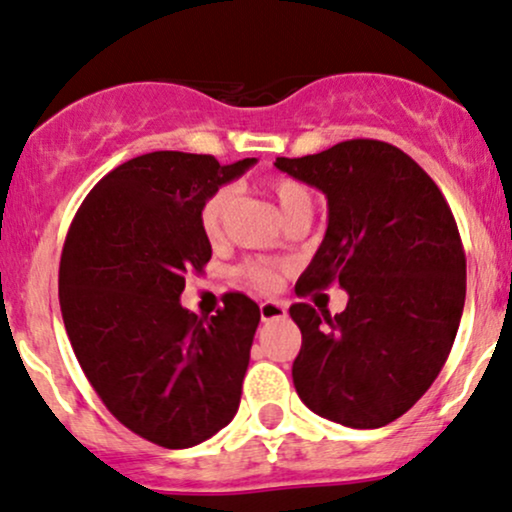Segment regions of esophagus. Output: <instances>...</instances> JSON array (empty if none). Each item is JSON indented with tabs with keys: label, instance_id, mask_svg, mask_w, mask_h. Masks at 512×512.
<instances>
[{
	"label": "esophagus",
	"instance_id": "1",
	"mask_svg": "<svg viewBox=\"0 0 512 512\" xmlns=\"http://www.w3.org/2000/svg\"><path fill=\"white\" fill-rule=\"evenodd\" d=\"M287 314V307L283 302H275V300H266L261 302V319L263 321H271V319H283Z\"/></svg>",
	"mask_w": 512,
	"mask_h": 512
}]
</instances>
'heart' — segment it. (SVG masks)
I'll return each instance as SVG.
<instances>
[{
    "mask_svg": "<svg viewBox=\"0 0 512 512\" xmlns=\"http://www.w3.org/2000/svg\"><path fill=\"white\" fill-rule=\"evenodd\" d=\"M268 191L275 198V205H278L280 215H287L295 208H300L302 203H309V195L297 181L292 179H273L268 183ZM234 193L232 188L220 186L215 188L208 198L200 203L198 210V225L203 237L210 241V244H217L225 234V220L227 212L232 208ZM285 263L278 261H261V258H249V261L239 263L234 275L244 283L246 287H254L258 292H271L278 290L280 283H283V273H285Z\"/></svg>",
    "mask_w": 512,
    "mask_h": 512,
    "instance_id": "obj_1",
    "label": "heart"
}]
</instances>
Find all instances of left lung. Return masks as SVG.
I'll use <instances>...</instances> for the list:
<instances>
[{
  "label": "left lung",
  "mask_w": 512,
  "mask_h": 512,
  "mask_svg": "<svg viewBox=\"0 0 512 512\" xmlns=\"http://www.w3.org/2000/svg\"><path fill=\"white\" fill-rule=\"evenodd\" d=\"M275 166L319 188L329 227L300 297L338 283L348 304L297 302L302 331L292 382L321 418L348 428H382L404 416L440 375L467 295V258L445 195L399 147L346 140Z\"/></svg>",
  "instance_id": "8db88e82"
}]
</instances>
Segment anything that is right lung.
Segmentation results:
<instances>
[{
    "instance_id": "obj_1",
    "label": "right lung",
    "mask_w": 512,
    "mask_h": 512,
    "mask_svg": "<svg viewBox=\"0 0 512 512\" xmlns=\"http://www.w3.org/2000/svg\"><path fill=\"white\" fill-rule=\"evenodd\" d=\"M256 159L149 152L116 166L74 215L60 258L72 350L106 409L154 445L183 450L234 418L261 309L227 292L215 317L181 307L210 241L198 210Z\"/></svg>"
}]
</instances>
